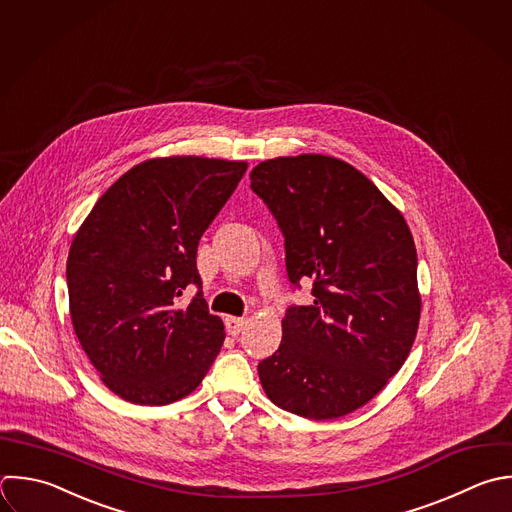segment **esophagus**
<instances>
[{
	"instance_id": "obj_1",
	"label": "esophagus",
	"mask_w": 512,
	"mask_h": 512,
	"mask_svg": "<svg viewBox=\"0 0 512 512\" xmlns=\"http://www.w3.org/2000/svg\"><path fill=\"white\" fill-rule=\"evenodd\" d=\"M244 326H246V318H236V316H228V318H226V330H228L232 336L240 334V332L244 330Z\"/></svg>"
}]
</instances>
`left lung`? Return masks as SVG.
Wrapping results in <instances>:
<instances>
[{"label": "left lung", "mask_w": 512, "mask_h": 512, "mask_svg": "<svg viewBox=\"0 0 512 512\" xmlns=\"http://www.w3.org/2000/svg\"><path fill=\"white\" fill-rule=\"evenodd\" d=\"M252 192L272 212L294 288L278 350L260 360L268 398L292 414L328 420L372 396L404 364L420 318L416 248L402 214L350 164L304 154L258 164Z\"/></svg>", "instance_id": "1"}]
</instances>
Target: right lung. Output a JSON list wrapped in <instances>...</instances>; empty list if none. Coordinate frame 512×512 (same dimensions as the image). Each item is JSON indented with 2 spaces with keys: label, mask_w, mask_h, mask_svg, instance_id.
<instances>
[{
  "label": "right lung",
  "mask_w": 512,
  "mask_h": 512,
  "mask_svg": "<svg viewBox=\"0 0 512 512\" xmlns=\"http://www.w3.org/2000/svg\"><path fill=\"white\" fill-rule=\"evenodd\" d=\"M246 168L198 156L142 162L108 188L78 230L66 266L74 330L104 384L124 400H180L218 356L224 324L202 298L196 254Z\"/></svg>",
  "instance_id": "obj_1"
}]
</instances>
